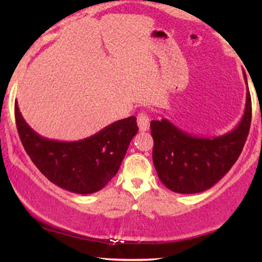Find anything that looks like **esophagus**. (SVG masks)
I'll return each mask as SVG.
<instances>
[{"instance_id": "esophagus-1", "label": "esophagus", "mask_w": 262, "mask_h": 262, "mask_svg": "<svg viewBox=\"0 0 262 262\" xmlns=\"http://www.w3.org/2000/svg\"><path fill=\"white\" fill-rule=\"evenodd\" d=\"M138 127H139L140 132H146L149 130V125H150V118L146 113H140L138 114Z\"/></svg>"}]
</instances>
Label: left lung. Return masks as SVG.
<instances>
[{"instance_id":"8db88e82","label":"left lung","mask_w":262,"mask_h":262,"mask_svg":"<svg viewBox=\"0 0 262 262\" xmlns=\"http://www.w3.org/2000/svg\"><path fill=\"white\" fill-rule=\"evenodd\" d=\"M250 123L249 89L243 118L233 130L224 135L197 137L177 128L166 118L151 121L152 161L160 181L171 191L185 194L198 193L214 186L242 154Z\"/></svg>"}]
</instances>
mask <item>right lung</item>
<instances>
[{"label":"right lung","instance_id":"1","mask_svg":"<svg viewBox=\"0 0 262 262\" xmlns=\"http://www.w3.org/2000/svg\"><path fill=\"white\" fill-rule=\"evenodd\" d=\"M14 116L20 141L33 164L50 182L79 194L100 191L112 180L139 130L137 118L128 117L85 139L59 141L35 133L20 114L17 102Z\"/></svg>","mask_w":262,"mask_h":262}]
</instances>
